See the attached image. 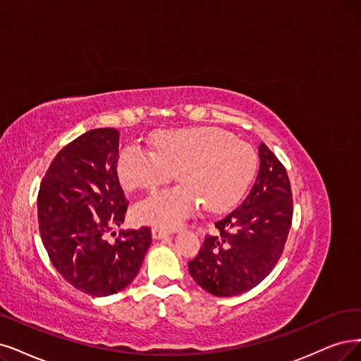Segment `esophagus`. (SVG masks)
<instances>
[{
  "mask_svg": "<svg viewBox=\"0 0 361 361\" xmlns=\"http://www.w3.org/2000/svg\"><path fill=\"white\" fill-rule=\"evenodd\" d=\"M171 232L169 231H165V229H160V228H153L152 229V236L153 239H162V238H166L169 236Z\"/></svg>",
  "mask_w": 361,
  "mask_h": 361,
  "instance_id": "1",
  "label": "esophagus"
}]
</instances>
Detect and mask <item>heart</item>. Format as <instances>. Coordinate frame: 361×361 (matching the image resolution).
I'll use <instances>...</instances> for the list:
<instances>
[{"label":"heart","instance_id":"obj_1","mask_svg":"<svg viewBox=\"0 0 361 361\" xmlns=\"http://www.w3.org/2000/svg\"><path fill=\"white\" fill-rule=\"evenodd\" d=\"M153 153L128 145L117 160V176L126 190H154L172 180L181 185L157 192L133 208L138 223L172 229L197 211L235 205L257 169V153L247 141L217 128L171 129L152 140Z\"/></svg>","mask_w":361,"mask_h":361}]
</instances>
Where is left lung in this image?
I'll use <instances>...</instances> for the list:
<instances>
[{"label":"left lung","instance_id":"8db88e82","mask_svg":"<svg viewBox=\"0 0 361 361\" xmlns=\"http://www.w3.org/2000/svg\"><path fill=\"white\" fill-rule=\"evenodd\" d=\"M260 168L244 202L216 223L189 272L204 290L219 298L241 295L268 276L287 241L293 219V195L286 166L264 142Z\"/></svg>","mask_w":361,"mask_h":361}]
</instances>
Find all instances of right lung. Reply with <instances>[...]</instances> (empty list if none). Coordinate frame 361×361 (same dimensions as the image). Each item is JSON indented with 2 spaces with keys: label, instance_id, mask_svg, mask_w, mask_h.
Wrapping results in <instances>:
<instances>
[{
  "label": "right lung",
  "instance_id": "add662e5",
  "mask_svg": "<svg viewBox=\"0 0 361 361\" xmlns=\"http://www.w3.org/2000/svg\"><path fill=\"white\" fill-rule=\"evenodd\" d=\"M117 160L118 132L92 129L51 160L37 197L39 235L50 262L66 283L97 298L128 287L152 244L147 226L120 231L113 244L105 239L123 223L129 204Z\"/></svg>",
  "mask_w": 361,
  "mask_h": 361
}]
</instances>
